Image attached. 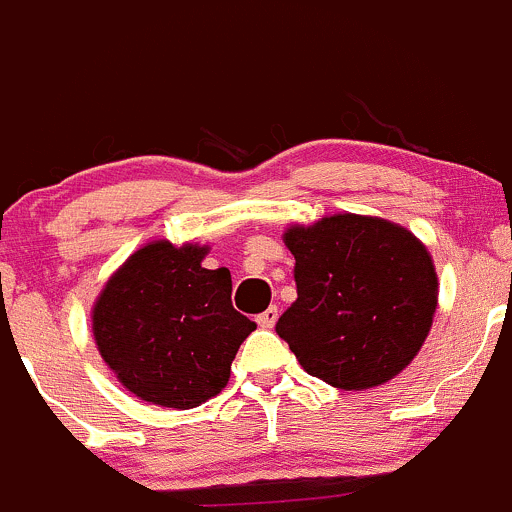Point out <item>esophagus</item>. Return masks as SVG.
I'll return each mask as SVG.
<instances>
[{
  "label": "esophagus",
  "mask_w": 512,
  "mask_h": 512,
  "mask_svg": "<svg viewBox=\"0 0 512 512\" xmlns=\"http://www.w3.org/2000/svg\"><path fill=\"white\" fill-rule=\"evenodd\" d=\"M277 315H280V312H277V307H275V305L267 307L265 312H260V315H257V325H260L262 330H270V327H275Z\"/></svg>",
  "instance_id": "1"
}]
</instances>
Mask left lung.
<instances>
[{
    "instance_id": "left-lung-1",
    "label": "left lung",
    "mask_w": 512,
    "mask_h": 512,
    "mask_svg": "<svg viewBox=\"0 0 512 512\" xmlns=\"http://www.w3.org/2000/svg\"><path fill=\"white\" fill-rule=\"evenodd\" d=\"M297 300L275 330L312 377L340 390L388 382L410 365L438 307V277L405 227L362 215L290 227Z\"/></svg>"
}]
</instances>
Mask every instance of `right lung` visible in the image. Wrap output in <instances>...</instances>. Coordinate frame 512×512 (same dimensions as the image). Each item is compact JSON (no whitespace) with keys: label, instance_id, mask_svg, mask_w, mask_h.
Listing matches in <instances>:
<instances>
[{"label":"right lung","instance_id":"right-lung-1","mask_svg":"<svg viewBox=\"0 0 512 512\" xmlns=\"http://www.w3.org/2000/svg\"><path fill=\"white\" fill-rule=\"evenodd\" d=\"M205 255L207 247L152 242L114 272L94 305L104 362L147 403L187 410L215 398L257 327L232 307L230 270H207Z\"/></svg>","mask_w":512,"mask_h":512}]
</instances>
